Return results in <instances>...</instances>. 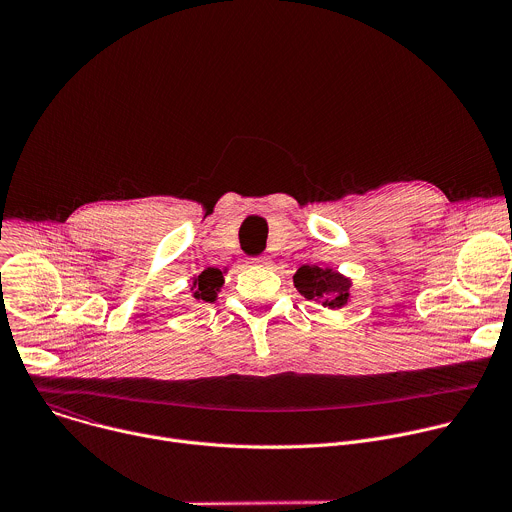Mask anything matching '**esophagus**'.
<instances>
[{"instance_id": "1", "label": "esophagus", "mask_w": 512, "mask_h": 512, "mask_svg": "<svg viewBox=\"0 0 512 512\" xmlns=\"http://www.w3.org/2000/svg\"><path fill=\"white\" fill-rule=\"evenodd\" d=\"M251 265L263 267V265H267V259H263V257H255V259H251Z\"/></svg>"}]
</instances>
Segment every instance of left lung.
Instances as JSON below:
<instances>
[{"instance_id": "left-lung-1", "label": "left lung", "mask_w": 512, "mask_h": 512, "mask_svg": "<svg viewBox=\"0 0 512 512\" xmlns=\"http://www.w3.org/2000/svg\"><path fill=\"white\" fill-rule=\"evenodd\" d=\"M294 283L306 300L320 302L330 310H338L350 302V279L318 265H302Z\"/></svg>"}]
</instances>
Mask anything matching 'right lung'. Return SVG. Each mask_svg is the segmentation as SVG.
<instances>
[{
    "label": "right lung",
    "mask_w": 512,
    "mask_h": 512,
    "mask_svg": "<svg viewBox=\"0 0 512 512\" xmlns=\"http://www.w3.org/2000/svg\"><path fill=\"white\" fill-rule=\"evenodd\" d=\"M223 271L218 269H204L196 279H194V298L212 304L216 300L218 289L223 287Z\"/></svg>",
    "instance_id": "add662e5"
}]
</instances>
